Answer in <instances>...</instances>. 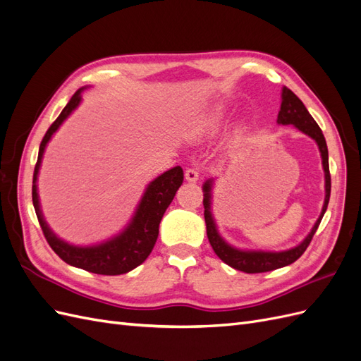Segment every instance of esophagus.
<instances>
[{
	"instance_id": "34e87169",
	"label": "esophagus",
	"mask_w": 361,
	"mask_h": 361,
	"mask_svg": "<svg viewBox=\"0 0 361 361\" xmlns=\"http://www.w3.org/2000/svg\"><path fill=\"white\" fill-rule=\"evenodd\" d=\"M185 179H187L188 182H197L199 180L197 169H187V170H185Z\"/></svg>"
}]
</instances>
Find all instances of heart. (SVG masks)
<instances>
[{
  "instance_id": "1",
  "label": "heart",
  "mask_w": 361,
  "mask_h": 361,
  "mask_svg": "<svg viewBox=\"0 0 361 361\" xmlns=\"http://www.w3.org/2000/svg\"><path fill=\"white\" fill-rule=\"evenodd\" d=\"M224 122V110L220 106L203 114L199 120V130L203 134H214L216 133Z\"/></svg>"
}]
</instances>
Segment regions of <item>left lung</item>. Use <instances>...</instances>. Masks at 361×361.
Instances as JSON below:
<instances>
[{
    "label": "left lung",
    "mask_w": 361,
    "mask_h": 361,
    "mask_svg": "<svg viewBox=\"0 0 361 361\" xmlns=\"http://www.w3.org/2000/svg\"><path fill=\"white\" fill-rule=\"evenodd\" d=\"M279 125H293L300 129L302 134L309 135L316 141L319 147L321 158H322V167L325 173V200L322 206V212L314 226L312 227L310 233L304 238V241L286 251H253V250H238L232 245H228L224 239L220 236L216 231V224L214 220V215L211 212V200H212V185L214 179H207L203 185V206H204V223H206V233L207 239L215 251V255L220 257L224 264L232 267L238 271L247 272V274H256V272H267L277 269L281 267H286L293 264L295 260L301 257V255L309 247L314 232L318 231L319 223L326 211V206L330 202V192H331V176H330V167H329V149L321 128L314 122V118L304 106L300 97L295 94L288 87H283L281 90V105L277 117Z\"/></svg>",
    "instance_id": "1"
}]
</instances>
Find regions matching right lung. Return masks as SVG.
Here are the masks:
<instances>
[{
	"label": "right lung",
	"mask_w": 361,
	"mask_h": 361,
	"mask_svg": "<svg viewBox=\"0 0 361 361\" xmlns=\"http://www.w3.org/2000/svg\"><path fill=\"white\" fill-rule=\"evenodd\" d=\"M82 90L84 89L75 92L68 105L63 108V111L60 113L56 122L49 126L45 137L42 140L37 162L35 167V176H32V204H35L43 235H45L48 244L61 260L72 267L94 272V274L120 276L126 274V272L133 271L134 268L143 264L147 256L152 253L158 239L162 215L183 182V171L179 166L173 167L169 171L162 173L155 180H152L147 185L143 197L140 200L133 220L125 227V231H122L114 238L108 239V241L92 247H78L64 243L63 239L56 236V233L47 224L40 211L37 194V174L48 141L64 120L80 105Z\"/></svg>",
	"instance_id": "add662e5"
}]
</instances>
